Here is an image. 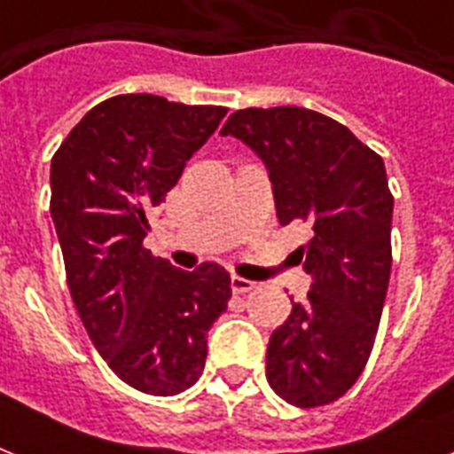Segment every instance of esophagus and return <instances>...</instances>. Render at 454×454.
Instances as JSON below:
<instances>
[{
    "mask_svg": "<svg viewBox=\"0 0 454 454\" xmlns=\"http://www.w3.org/2000/svg\"><path fill=\"white\" fill-rule=\"evenodd\" d=\"M256 287V283L247 280V278H240V276H233L231 278V290L233 294H245V292H252Z\"/></svg>",
    "mask_w": 454,
    "mask_h": 454,
    "instance_id": "obj_1",
    "label": "esophagus"
}]
</instances>
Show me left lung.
<instances>
[{"label": "left lung", "mask_w": 454, "mask_h": 454, "mask_svg": "<svg viewBox=\"0 0 454 454\" xmlns=\"http://www.w3.org/2000/svg\"><path fill=\"white\" fill-rule=\"evenodd\" d=\"M221 134L266 162L280 226L310 231L294 256L313 283L270 334L266 380L290 405H330L363 372L387 299L394 195L384 160L337 120L297 106L235 110Z\"/></svg>", "instance_id": "1"}]
</instances>
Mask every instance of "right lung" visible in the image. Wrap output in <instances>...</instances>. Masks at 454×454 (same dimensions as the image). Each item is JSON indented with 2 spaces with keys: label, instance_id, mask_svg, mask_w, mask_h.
<instances>
[{
  "label": "right lung",
  "instance_id": "right-lung-1",
  "mask_svg": "<svg viewBox=\"0 0 454 454\" xmlns=\"http://www.w3.org/2000/svg\"><path fill=\"white\" fill-rule=\"evenodd\" d=\"M226 113L113 96L51 157L49 207L74 309L110 370L144 394L176 395L200 380L207 332L231 299L219 263L178 270L144 247L148 216Z\"/></svg>",
  "mask_w": 454,
  "mask_h": 454
}]
</instances>
